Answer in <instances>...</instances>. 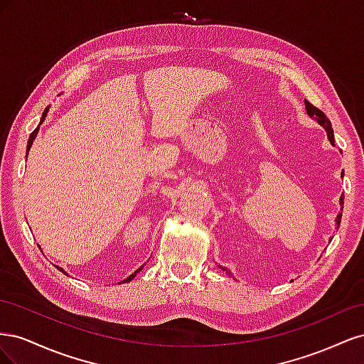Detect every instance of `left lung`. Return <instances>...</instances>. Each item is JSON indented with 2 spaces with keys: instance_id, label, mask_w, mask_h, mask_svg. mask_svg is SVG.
I'll return each instance as SVG.
<instances>
[{
  "instance_id": "obj_1",
  "label": "left lung",
  "mask_w": 364,
  "mask_h": 364,
  "mask_svg": "<svg viewBox=\"0 0 364 364\" xmlns=\"http://www.w3.org/2000/svg\"><path fill=\"white\" fill-rule=\"evenodd\" d=\"M305 107H306V114L310 115L311 118H314L318 124L325 127L326 134H328V139L331 141L333 144H334V132H333V127H331V121H329V119L326 118V115L321 111V109H317V107H316V106H313L310 102H306V100H305ZM343 199H345V196L341 194V197H340V205H343ZM340 220H341V214H338V215H337V218H336L337 225H340ZM220 269L226 270V269H225V267H222V266H220ZM226 272H228V270H226ZM229 274H230V273H229Z\"/></svg>"
}]
</instances>
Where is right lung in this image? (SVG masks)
I'll return each mask as SVG.
<instances>
[{"label": "right lung", "mask_w": 364, "mask_h": 364, "mask_svg": "<svg viewBox=\"0 0 364 364\" xmlns=\"http://www.w3.org/2000/svg\"><path fill=\"white\" fill-rule=\"evenodd\" d=\"M47 112H48V107H47V109H46V111H43V114H42V119H41V123H42V121H43V119H46V115H47ZM41 123H39V124H41ZM38 130H39V127H36L35 130H33V132H31V135H30V138H28V144H27V155H28V150H30V147H31V144H33V139H35V138H36V134H38ZM58 269H59V270H62L60 267H58ZM141 270H142V267H139V269H138V270H136L135 273H132V274H130V277H129L127 279H124L123 282H129V281H132V279H134V278H135V274H136L138 272H141ZM62 272H63V270H62ZM63 273H65V272H63ZM65 274H67V273H65Z\"/></svg>", "instance_id": "obj_1"}]
</instances>
